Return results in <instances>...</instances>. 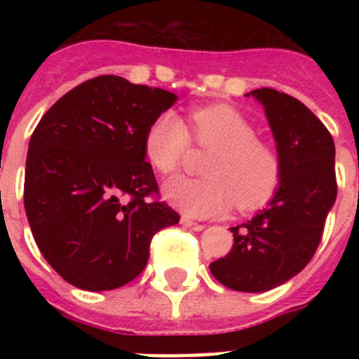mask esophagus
<instances>
[{"instance_id":"34e87169","label":"esophagus","mask_w":359,"mask_h":359,"mask_svg":"<svg viewBox=\"0 0 359 359\" xmlns=\"http://www.w3.org/2000/svg\"><path fill=\"white\" fill-rule=\"evenodd\" d=\"M180 224L184 225V227H188V229H191V231H203V229H205V225L197 224V222H191V219H188V218L180 219Z\"/></svg>"}]
</instances>
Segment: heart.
Masks as SVG:
<instances>
[{"instance_id":"b5f03b06","label":"heart","mask_w":359,"mask_h":359,"mask_svg":"<svg viewBox=\"0 0 359 359\" xmlns=\"http://www.w3.org/2000/svg\"><path fill=\"white\" fill-rule=\"evenodd\" d=\"M192 135H189V132ZM214 147L203 179L179 177L165 184V199L190 218H216L236 207L253 210L276 194L281 180L278 151L257 140L255 126L227 104L191 109L190 130L175 111H162L143 135L147 162L173 175L191 147Z\"/></svg>"}]
</instances>
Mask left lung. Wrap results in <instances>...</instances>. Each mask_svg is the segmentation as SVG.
<instances>
[{
    "label": "left lung",
    "instance_id": "obj_1",
    "mask_svg": "<svg viewBox=\"0 0 359 359\" xmlns=\"http://www.w3.org/2000/svg\"><path fill=\"white\" fill-rule=\"evenodd\" d=\"M248 97L264 108L281 158V180L266 208L231 229L233 250L210 262L219 283L240 292H264L302 272L323 238L337 197L332 134L300 100L276 89Z\"/></svg>",
    "mask_w": 359,
    "mask_h": 359
}]
</instances>
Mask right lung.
I'll list each match as a JSON object with an SVG mask.
<instances>
[{
	"mask_svg": "<svg viewBox=\"0 0 359 359\" xmlns=\"http://www.w3.org/2000/svg\"><path fill=\"white\" fill-rule=\"evenodd\" d=\"M177 95L98 76L48 109L29 140L24 207L42 257L83 290L137 278L152 236L180 216L158 196L143 135Z\"/></svg>",
	"mask_w": 359,
	"mask_h": 359,
	"instance_id": "add662e5",
	"label": "right lung"
}]
</instances>
